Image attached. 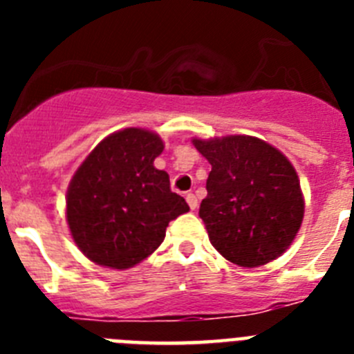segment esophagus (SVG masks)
<instances>
[{
  "instance_id": "34e87169",
  "label": "esophagus",
  "mask_w": 354,
  "mask_h": 354,
  "mask_svg": "<svg viewBox=\"0 0 354 354\" xmlns=\"http://www.w3.org/2000/svg\"><path fill=\"white\" fill-rule=\"evenodd\" d=\"M186 202H187V205H189V209H192V211H195V209L198 207V200H196V196L193 195V193H187Z\"/></svg>"
}]
</instances>
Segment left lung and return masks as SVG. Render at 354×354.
Listing matches in <instances>:
<instances>
[{
  "mask_svg": "<svg viewBox=\"0 0 354 354\" xmlns=\"http://www.w3.org/2000/svg\"><path fill=\"white\" fill-rule=\"evenodd\" d=\"M211 162L200 218L227 261L257 268L280 257L303 221L305 202L289 159L253 136L193 140Z\"/></svg>",
  "mask_w": 354,
  "mask_h": 354,
  "instance_id": "8db88e82",
  "label": "left lung"
}]
</instances>
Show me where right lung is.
<instances>
[{
  "label": "right lung",
  "instance_id": "1",
  "mask_svg": "<svg viewBox=\"0 0 354 354\" xmlns=\"http://www.w3.org/2000/svg\"><path fill=\"white\" fill-rule=\"evenodd\" d=\"M165 145L156 133L129 127L109 134L84 159L67 189V223L77 248L111 270L140 264L167 227L189 211L154 167Z\"/></svg>",
  "mask_w": 354,
  "mask_h": 354
}]
</instances>
